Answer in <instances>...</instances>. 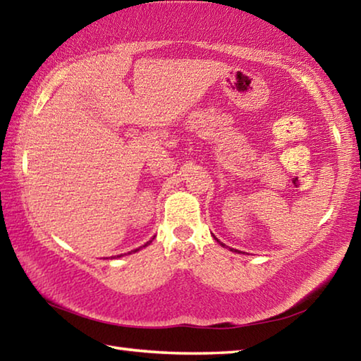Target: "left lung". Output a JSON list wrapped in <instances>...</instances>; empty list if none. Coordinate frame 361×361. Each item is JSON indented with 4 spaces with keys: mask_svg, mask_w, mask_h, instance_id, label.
Returning a JSON list of instances; mask_svg holds the SVG:
<instances>
[{
    "mask_svg": "<svg viewBox=\"0 0 361 361\" xmlns=\"http://www.w3.org/2000/svg\"><path fill=\"white\" fill-rule=\"evenodd\" d=\"M216 240H218V239H216ZM221 245H223V243H221ZM232 252H234V250H232Z\"/></svg>",
    "mask_w": 361,
    "mask_h": 361,
    "instance_id": "8db88e82",
    "label": "left lung"
}]
</instances>
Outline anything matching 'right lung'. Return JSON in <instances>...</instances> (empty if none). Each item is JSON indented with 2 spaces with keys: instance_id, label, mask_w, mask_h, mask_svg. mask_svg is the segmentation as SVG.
Listing matches in <instances>:
<instances>
[{
  "instance_id": "obj_1",
  "label": "right lung",
  "mask_w": 361,
  "mask_h": 361,
  "mask_svg": "<svg viewBox=\"0 0 361 361\" xmlns=\"http://www.w3.org/2000/svg\"><path fill=\"white\" fill-rule=\"evenodd\" d=\"M149 242H151V240H149ZM149 242H146L143 247H148V245H149ZM143 247H140V248H135V250H132V252H130V253H135V252H138V250H142ZM121 256H124V255H119V258H121Z\"/></svg>"
}]
</instances>
